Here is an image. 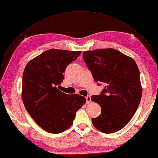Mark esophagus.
Masks as SVG:
<instances>
[{
  "label": "esophagus",
  "instance_id": "obj_1",
  "mask_svg": "<svg viewBox=\"0 0 158 158\" xmlns=\"http://www.w3.org/2000/svg\"><path fill=\"white\" fill-rule=\"evenodd\" d=\"M86 102L87 103H89L90 102V101H91L90 96H87V97H86Z\"/></svg>",
  "mask_w": 158,
  "mask_h": 158
}]
</instances>
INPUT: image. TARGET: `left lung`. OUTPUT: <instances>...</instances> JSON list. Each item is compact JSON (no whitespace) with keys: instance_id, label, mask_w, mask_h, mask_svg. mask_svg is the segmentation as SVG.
I'll return each instance as SVG.
<instances>
[{"instance_id":"obj_1","label":"left lung","mask_w":158,"mask_h":158,"mask_svg":"<svg viewBox=\"0 0 158 158\" xmlns=\"http://www.w3.org/2000/svg\"><path fill=\"white\" fill-rule=\"evenodd\" d=\"M83 53L94 81L105 84L101 94L91 97L101 107V114L92 118V124L102 133L117 132L128 123L140 103L142 87L139 68L133 58L114 49H98Z\"/></svg>"}]
</instances>
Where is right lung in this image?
Segmentation results:
<instances>
[{
    "mask_svg": "<svg viewBox=\"0 0 158 158\" xmlns=\"http://www.w3.org/2000/svg\"><path fill=\"white\" fill-rule=\"evenodd\" d=\"M81 51L52 49L29 61L23 74L22 97L26 110L41 128L50 133L64 132L72 125L76 113L86 102L79 94L57 88L64 73Z\"/></svg>",
    "mask_w": 158,
    "mask_h": 158,
    "instance_id": "right-lung-1",
    "label": "right lung"
}]
</instances>
